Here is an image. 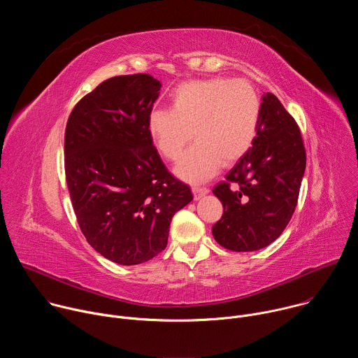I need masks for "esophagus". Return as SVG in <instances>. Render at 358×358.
Listing matches in <instances>:
<instances>
[{"label": "esophagus", "mask_w": 358, "mask_h": 358, "mask_svg": "<svg viewBox=\"0 0 358 358\" xmlns=\"http://www.w3.org/2000/svg\"><path fill=\"white\" fill-rule=\"evenodd\" d=\"M210 192L208 188L206 187H192V194L195 199H201L203 195H207Z\"/></svg>", "instance_id": "esophagus-1"}]
</instances>
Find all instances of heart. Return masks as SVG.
I'll list each match as a JSON object with an SVG mask.
<instances>
[{
	"instance_id": "heart-1",
	"label": "heart",
	"mask_w": 358,
	"mask_h": 358,
	"mask_svg": "<svg viewBox=\"0 0 358 358\" xmlns=\"http://www.w3.org/2000/svg\"><path fill=\"white\" fill-rule=\"evenodd\" d=\"M171 109H152L147 131L160 155L177 160L191 136L196 143L174 167L184 181L202 182L221 164L238 162L250 148L261 119V99L243 79H195L178 85Z\"/></svg>"
}]
</instances>
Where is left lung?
Returning a JSON list of instances; mask_svg holds the SVG:
<instances>
[{"instance_id": "obj_1", "label": "left lung", "mask_w": 358, "mask_h": 358, "mask_svg": "<svg viewBox=\"0 0 358 358\" xmlns=\"http://www.w3.org/2000/svg\"><path fill=\"white\" fill-rule=\"evenodd\" d=\"M261 119L252 147L214 188L224 214L213 227L215 241L225 249L253 252L275 242L287 227L297 206L306 170L300 130L279 99L261 97ZM229 182L241 187L231 192Z\"/></svg>"}]
</instances>
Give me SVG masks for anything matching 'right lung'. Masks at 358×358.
I'll return each mask as SVG.
<instances>
[{
    "label": "right lung",
    "mask_w": 358,
    "mask_h": 358,
    "mask_svg": "<svg viewBox=\"0 0 358 358\" xmlns=\"http://www.w3.org/2000/svg\"><path fill=\"white\" fill-rule=\"evenodd\" d=\"M162 83L147 73L101 82L73 108L65 131V171L86 241L130 266L166 249L170 224L192 201L166 169L147 131Z\"/></svg>",
    "instance_id": "obj_1"
}]
</instances>
